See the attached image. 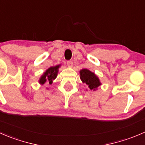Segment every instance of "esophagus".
<instances>
[{
	"label": "esophagus",
	"mask_w": 145,
	"mask_h": 145,
	"mask_svg": "<svg viewBox=\"0 0 145 145\" xmlns=\"http://www.w3.org/2000/svg\"><path fill=\"white\" fill-rule=\"evenodd\" d=\"M67 66L70 68L73 67V61H67Z\"/></svg>",
	"instance_id": "1"
}]
</instances>
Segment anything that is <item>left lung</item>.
I'll return each instance as SVG.
<instances>
[{"instance_id": "1", "label": "left lung", "mask_w": 145, "mask_h": 145, "mask_svg": "<svg viewBox=\"0 0 145 145\" xmlns=\"http://www.w3.org/2000/svg\"><path fill=\"white\" fill-rule=\"evenodd\" d=\"M80 78L81 81L86 84L91 91H96L101 85L99 78L88 69H83L80 70Z\"/></svg>"}]
</instances>
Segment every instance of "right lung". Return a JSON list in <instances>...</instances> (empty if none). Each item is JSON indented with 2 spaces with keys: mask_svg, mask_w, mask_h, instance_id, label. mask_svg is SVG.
<instances>
[{
  "mask_svg": "<svg viewBox=\"0 0 145 145\" xmlns=\"http://www.w3.org/2000/svg\"><path fill=\"white\" fill-rule=\"evenodd\" d=\"M60 67H61V64L54 66V67H51L49 69H47L43 73V74L41 76L40 79H39V83L41 85H44L47 81H48L50 84H52L53 81L57 78V74H58L59 69L60 68Z\"/></svg>",
  "mask_w": 145,
  "mask_h": 145,
  "instance_id": "right-lung-1",
  "label": "right lung"
}]
</instances>
